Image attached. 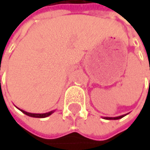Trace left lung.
I'll return each mask as SVG.
<instances>
[{"label": "left lung", "mask_w": 150, "mask_h": 150, "mask_svg": "<svg viewBox=\"0 0 150 150\" xmlns=\"http://www.w3.org/2000/svg\"><path fill=\"white\" fill-rule=\"evenodd\" d=\"M127 115V114H125ZM125 115H122V116H118V117H105L106 120H119V119H122V117H124Z\"/></svg>", "instance_id": "1"}]
</instances>
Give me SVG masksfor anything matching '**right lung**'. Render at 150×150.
<instances>
[{"mask_svg":"<svg viewBox=\"0 0 150 150\" xmlns=\"http://www.w3.org/2000/svg\"><path fill=\"white\" fill-rule=\"evenodd\" d=\"M20 110H21V109H20ZM21 111L24 114L30 116V117H34V118H46V117L51 115V114L54 112V111H51V112H46V113H30V112H25L23 110H21Z\"/></svg>","mask_w":150,"mask_h":150,"instance_id":"1","label":"right lung"}]
</instances>
